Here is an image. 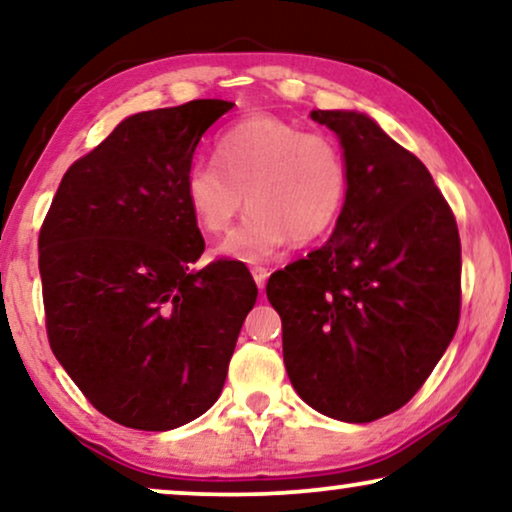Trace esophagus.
<instances>
[{"label": "esophagus", "mask_w": 512, "mask_h": 512, "mask_svg": "<svg viewBox=\"0 0 512 512\" xmlns=\"http://www.w3.org/2000/svg\"><path fill=\"white\" fill-rule=\"evenodd\" d=\"M251 277H254L258 291H263V289H265V282H268V277H270V272H268V268H261V265H254V268H251Z\"/></svg>", "instance_id": "esophagus-1"}]
</instances>
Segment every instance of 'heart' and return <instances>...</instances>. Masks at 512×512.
Wrapping results in <instances>:
<instances>
[{
	"label": "heart",
	"mask_w": 512,
	"mask_h": 512,
	"mask_svg": "<svg viewBox=\"0 0 512 512\" xmlns=\"http://www.w3.org/2000/svg\"><path fill=\"white\" fill-rule=\"evenodd\" d=\"M214 158L216 165H188L184 198L195 223L212 235L226 233L249 200L247 219L219 249L233 261H268L291 237L319 240L345 209L349 170L338 142L279 116L230 125L216 139Z\"/></svg>",
	"instance_id": "b5f03b06"
}]
</instances>
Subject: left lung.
I'll list each match as a JSON object with an SVG mask.
<instances>
[{
	"label": "left lung",
	"instance_id": "left-lung-1",
	"mask_svg": "<svg viewBox=\"0 0 512 512\" xmlns=\"http://www.w3.org/2000/svg\"><path fill=\"white\" fill-rule=\"evenodd\" d=\"M340 139L347 202L324 247L279 270L284 366L321 415L375 422L403 408L454 338L461 307L457 221L422 160L361 111L317 109Z\"/></svg>",
	"mask_w": 512,
	"mask_h": 512
}]
</instances>
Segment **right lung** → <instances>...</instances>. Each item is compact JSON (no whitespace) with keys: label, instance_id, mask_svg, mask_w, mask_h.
<instances>
[{"label":"right lung","instance_id":"obj_1","mask_svg":"<svg viewBox=\"0 0 512 512\" xmlns=\"http://www.w3.org/2000/svg\"><path fill=\"white\" fill-rule=\"evenodd\" d=\"M226 100L123 118L60 181L39 233L46 331L55 359L102 415L170 431L221 396L256 303L249 270L205 251L184 174Z\"/></svg>","mask_w":512,"mask_h":512}]
</instances>
